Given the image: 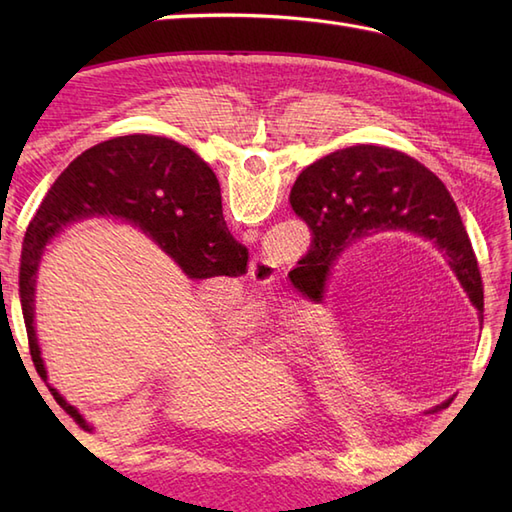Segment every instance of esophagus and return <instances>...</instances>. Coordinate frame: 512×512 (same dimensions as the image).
I'll return each mask as SVG.
<instances>
[{
  "label": "esophagus",
  "mask_w": 512,
  "mask_h": 512,
  "mask_svg": "<svg viewBox=\"0 0 512 512\" xmlns=\"http://www.w3.org/2000/svg\"><path fill=\"white\" fill-rule=\"evenodd\" d=\"M277 273H279V266L275 262V257L262 253V255H255L253 259H250L248 275H250V281H253V284L266 288V286L273 284Z\"/></svg>",
  "instance_id": "34e87169"
}]
</instances>
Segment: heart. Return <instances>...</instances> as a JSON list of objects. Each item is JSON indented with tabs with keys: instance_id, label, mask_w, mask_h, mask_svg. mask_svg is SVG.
I'll return each mask as SVG.
<instances>
[{
	"instance_id": "obj_1",
	"label": "heart",
	"mask_w": 512,
	"mask_h": 512,
	"mask_svg": "<svg viewBox=\"0 0 512 512\" xmlns=\"http://www.w3.org/2000/svg\"><path fill=\"white\" fill-rule=\"evenodd\" d=\"M231 321L235 325V330L242 336H253V339L266 336V341L273 350H281L288 354L292 350H299L303 336L312 328V325L303 319H292L277 328V325L268 319L266 301L262 297L244 299L231 312Z\"/></svg>"
}]
</instances>
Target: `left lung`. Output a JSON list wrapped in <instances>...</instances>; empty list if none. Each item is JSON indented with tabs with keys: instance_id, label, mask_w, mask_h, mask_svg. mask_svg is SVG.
<instances>
[{
	"instance_id": "obj_1",
	"label": "left lung",
	"mask_w": 512,
	"mask_h": 512,
	"mask_svg": "<svg viewBox=\"0 0 512 512\" xmlns=\"http://www.w3.org/2000/svg\"><path fill=\"white\" fill-rule=\"evenodd\" d=\"M290 204L312 231L303 279L314 295L347 246L380 231H407L436 244L473 306L484 310L482 275L458 206L416 158L376 145L339 149L299 173Z\"/></svg>"
}]
</instances>
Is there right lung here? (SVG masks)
<instances>
[{"instance_id": "add662e5", "label": "right lung", "mask_w": 512, "mask_h": 512, "mask_svg": "<svg viewBox=\"0 0 512 512\" xmlns=\"http://www.w3.org/2000/svg\"><path fill=\"white\" fill-rule=\"evenodd\" d=\"M112 217L154 239L189 279L239 277L248 248L226 228L222 195L213 169L176 140L132 134L118 136L70 162L54 180L28 224L21 248L19 299L32 363L41 380L48 372L35 330V292L46 246L70 224ZM50 394L81 424V411L48 383Z\"/></svg>"}]
</instances>
